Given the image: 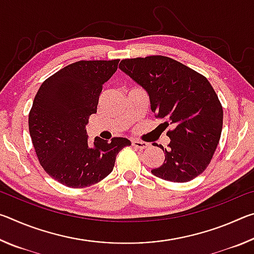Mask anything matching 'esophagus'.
Instances as JSON below:
<instances>
[{"instance_id":"1","label":"esophagus","mask_w":254,"mask_h":254,"mask_svg":"<svg viewBox=\"0 0 254 254\" xmlns=\"http://www.w3.org/2000/svg\"><path fill=\"white\" fill-rule=\"evenodd\" d=\"M132 145L137 149H147L149 147V143L143 142V141H139V140H132Z\"/></svg>"}]
</instances>
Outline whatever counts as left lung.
<instances>
[{"mask_svg": "<svg viewBox=\"0 0 254 254\" xmlns=\"http://www.w3.org/2000/svg\"><path fill=\"white\" fill-rule=\"evenodd\" d=\"M119 68L148 93L156 117L173 127L167 132L168 148L160 145L165 162L151 173L174 183L196 178L209 165L223 127V109L212 85L165 56L124 59Z\"/></svg>", "mask_w": 254, "mask_h": 254, "instance_id": "obj_1", "label": "left lung"}]
</instances>
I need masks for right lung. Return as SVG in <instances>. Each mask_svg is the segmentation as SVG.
I'll return each instance as SVG.
<instances>
[{"label":"right lung","instance_id":"obj_1","mask_svg":"<svg viewBox=\"0 0 254 254\" xmlns=\"http://www.w3.org/2000/svg\"><path fill=\"white\" fill-rule=\"evenodd\" d=\"M120 59L80 60L41 84L29 114V131L40 165L50 177L71 188L101 182L113 170L115 158L131 145L126 137L111 142L96 136L91 145L86 126L96 113L103 85Z\"/></svg>","mask_w":254,"mask_h":254}]
</instances>
